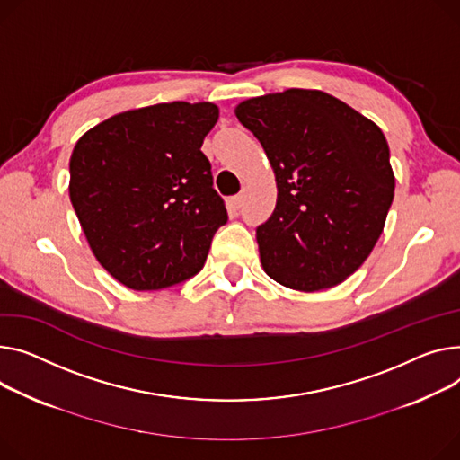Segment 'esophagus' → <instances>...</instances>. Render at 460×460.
I'll use <instances>...</instances> for the list:
<instances>
[{
	"mask_svg": "<svg viewBox=\"0 0 460 460\" xmlns=\"http://www.w3.org/2000/svg\"><path fill=\"white\" fill-rule=\"evenodd\" d=\"M242 205H243V196H242V194H238V196H234V198H231V199L227 201V208H229V212H233V214H238L240 208H242Z\"/></svg>",
	"mask_w": 460,
	"mask_h": 460,
	"instance_id": "1",
	"label": "esophagus"
}]
</instances>
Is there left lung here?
<instances>
[{
	"instance_id": "obj_1",
	"label": "left lung",
	"mask_w": 460,
	"mask_h": 460,
	"mask_svg": "<svg viewBox=\"0 0 460 460\" xmlns=\"http://www.w3.org/2000/svg\"><path fill=\"white\" fill-rule=\"evenodd\" d=\"M234 114L262 144L278 185L271 217L257 227L264 271L299 292L341 285L376 248L394 199L383 131L311 88L246 100Z\"/></svg>"
}]
</instances>
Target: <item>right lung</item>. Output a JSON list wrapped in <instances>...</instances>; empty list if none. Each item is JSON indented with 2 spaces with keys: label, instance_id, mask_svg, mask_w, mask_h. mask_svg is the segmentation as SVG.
<instances>
[{
  "label": "right lung",
  "instance_id": "1",
  "mask_svg": "<svg viewBox=\"0 0 460 460\" xmlns=\"http://www.w3.org/2000/svg\"><path fill=\"white\" fill-rule=\"evenodd\" d=\"M218 107L159 103L88 129L70 157V201L98 262L133 290L168 288L203 268L227 222L199 149Z\"/></svg>",
  "mask_w": 460,
  "mask_h": 460
}]
</instances>
